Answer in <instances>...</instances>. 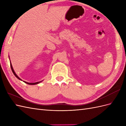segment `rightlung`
Returning <instances> with one entry per match:
<instances>
[{
	"label": "right lung",
	"mask_w": 126,
	"mask_h": 126,
	"mask_svg": "<svg viewBox=\"0 0 126 126\" xmlns=\"http://www.w3.org/2000/svg\"><path fill=\"white\" fill-rule=\"evenodd\" d=\"M10 67H11V70H12V71H13V74H14V75L16 76V77L19 79V80H21L22 81V80L18 77V76L17 75V74L15 73V71H14V69H13V66H12V64H11V62H10ZM24 82H25V83H27V84H28V85H37V84H38V83H39L40 82H41L42 81H39V82H33V83H30V82H26V81H23Z\"/></svg>",
	"instance_id": "1"
}]
</instances>
